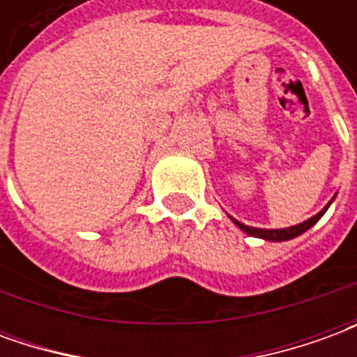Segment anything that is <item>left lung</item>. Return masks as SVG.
Wrapping results in <instances>:
<instances>
[{
  "mask_svg": "<svg viewBox=\"0 0 357 357\" xmlns=\"http://www.w3.org/2000/svg\"><path fill=\"white\" fill-rule=\"evenodd\" d=\"M335 197H337V193H335ZM335 197H333V199L327 202V206H325L323 210H319L315 216L307 218L306 222H302V224L291 225V227H283V229H262V227H250V225H245V224H241V222H237L235 218L231 216L229 218H231V222L239 227L241 231H245L247 235H250V237H258V239H264V241H275V243H281V241H291L294 239V237H298V235H302L304 231H307L312 225L317 224V222L321 220L323 214L327 212V208L333 204Z\"/></svg>",
  "mask_w": 357,
  "mask_h": 357,
  "instance_id": "left-lung-1",
  "label": "left lung"
}]
</instances>
